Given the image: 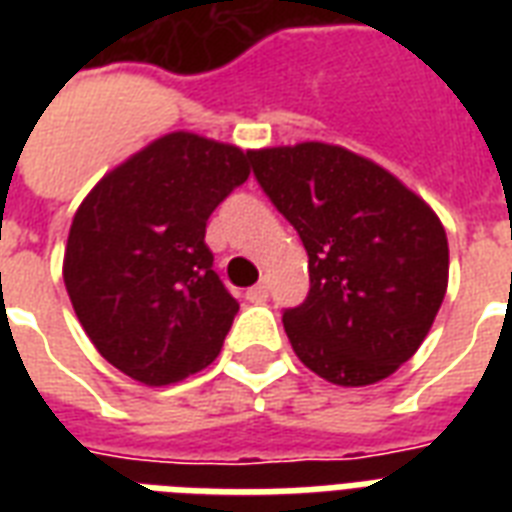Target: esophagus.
<instances>
[{
  "label": "esophagus",
  "mask_w": 512,
  "mask_h": 512,
  "mask_svg": "<svg viewBox=\"0 0 512 512\" xmlns=\"http://www.w3.org/2000/svg\"><path fill=\"white\" fill-rule=\"evenodd\" d=\"M268 295H271V289H268V284H265V281H260V284H255L252 289H247L249 303H265V300H268Z\"/></svg>",
  "instance_id": "34e87169"
}]
</instances>
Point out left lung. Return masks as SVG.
Wrapping results in <instances>:
<instances>
[{"label": "left lung", "mask_w": 512, "mask_h": 512, "mask_svg": "<svg viewBox=\"0 0 512 512\" xmlns=\"http://www.w3.org/2000/svg\"><path fill=\"white\" fill-rule=\"evenodd\" d=\"M249 159L308 252V297L281 316L297 358L335 385L385 380L417 353L444 303L441 220L390 172L340 146L300 143Z\"/></svg>", "instance_id": "1"}]
</instances>
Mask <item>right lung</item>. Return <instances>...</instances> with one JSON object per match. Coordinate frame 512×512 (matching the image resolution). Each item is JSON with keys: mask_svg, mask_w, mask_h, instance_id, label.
Listing matches in <instances>:
<instances>
[{"mask_svg": "<svg viewBox=\"0 0 512 512\" xmlns=\"http://www.w3.org/2000/svg\"><path fill=\"white\" fill-rule=\"evenodd\" d=\"M236 146L172 132L108 172L76 209L63 281L108 364L170 385L215 361L239 303L212 268L207 220L249 177Z\"/></svg>", "mask_w": 512, "mask_h": 512, "instance_id": "1", "label": "right lung"}]
</instances>
